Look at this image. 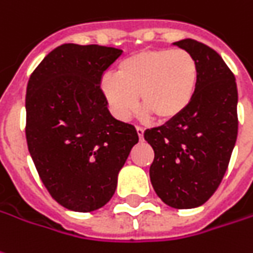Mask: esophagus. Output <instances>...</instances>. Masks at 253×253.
Masks as SVG:
<instances>
[{"instance_id":"34e87169","label":"esophagus","mask_w":253,"mask_h":253,"mask_svg":"<svg viewBox=\"0 0 253 253\" xmlns=\"http://www.w3.org/2000/svg\"><path fill=\"white\" fill-rule=\"evenodd\" d=\"M137 134H138V138H140L141 141L144 140V128L140 126H137Z\"/></svg>"}]
</instances>
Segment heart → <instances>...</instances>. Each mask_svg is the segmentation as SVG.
<instances>
[{"mask_svg": "<svg viewBox=\"0 0 253 253\" xmlns=\"http://www.w3.org/2000/svg\"><path fill=\"white\" fill-rule=\"evenodd\" d=\"M199 66L183 48L145 49L120 62L116 76L106 75L101 88L112 113L125 120L141 108L159 122L177 119L197 94Z\"/></svg>", "mask_w": 253, "mask_h": 253, "instance_id": "obj_1", "label": "heart"}]
</instances>
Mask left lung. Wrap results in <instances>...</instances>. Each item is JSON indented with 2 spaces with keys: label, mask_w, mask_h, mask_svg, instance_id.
Listing matches in <instances>:
<instances>
[{
  "label": "left lung",
  "mask_w": 253,
  "mask_h": 253,
  "mask_svg": "<svg viewBox=\"0 0 253 253\" xmlns=\"http://www.w3.org/2000/svg\"><path fill=\"white\" fill-rule=\"evenodd\" d=\"M173 44L198 62L197 94L181 116L145 130L144 138L155 152L149 177L156 195L171 208L191 209L212 197L227 170L238 133V91L214 49L192 39Z\"/></svg>",
  "instance_id": "8db88e82"
}]
</instances>
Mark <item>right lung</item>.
<instances>
[{
  "mask_svg": "<svg viewBox=\"0 0 253 253\" xmlns=\"http://www.w3.org/2000/svg\"><path fill=\"white\" fill-rule=\"evenodd\" d=\"M122 52L97 44H62L27 83L29 152L51 197L75 212H92L109 202L138 142L135 127L111 115L99 85Z\"/></svg>",
  "mask_w": 253,
  "mask_h": 253,
  "instance_id": "add662e5",
  "label": "right lung"
}]
</instances>
